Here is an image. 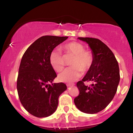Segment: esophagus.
Wrapping results in <instances>:
<instances>
[{
    "label": "esophagus",
    "mask_w": 133,
    "mask_h": 133,
    "mask_svg": "<svg viewBox=\"0 0 133 133\" xmlns=\"http://www.w3.org/2000/svg\"><path fill=\"white\" fill-rule=\"evenodd\" d=\"M66 85H67V87H69L70 86H74V85H75V84L74 83H68Z\"/></svg>",
    "instance_id": "obj_1"
}]
</instances>
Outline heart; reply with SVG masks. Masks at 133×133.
<instances>
[{"label":"heart","instance_id":"1","mask_svg":"<svg viewBox=\"0 0 133 133\" xmlns=\"http://www.w3.org/2000/svg\"><path fill=\"white\" fill-rule=\"evenodd\" d=\"M62 50L66 55L72 56L70 61V68L59 75L60 81L73 82L80 78L82 71L88 70L93 64L94 56L91 51L85 50L83 44L78 42H70L62 47ZM50 63L56 72H60L64 69L65 61L61 53L58 50H54L50 55Z\"/></svg>","mask_w":133,"mask_h":133}]
</instances>
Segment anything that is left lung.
<instances>
[{
    "label": "left lung",
    "instance_id": "8db88e82",
    "mask_svg": "<svg viewBox=\"0 0 133 133\" xmlns=\"http://www.w3.org/2000/svg\"><path fill=\"white\" fill-rule=\"evenodd\" d=\"M78 38L89 45L94 60L85 76L77 83L80 93L75 97L74 103L80 111L93 114L105 109L113 99L120 82V70L113 52L101 40ZM90 81L94 82L90 87L84 84Z\"/></svg>",
    "mask_w": 133,
    "mask_h": 133
}]
</instances>
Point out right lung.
I'll use <instances>...</instances> for the list:
<instances>
[{"label": "right lung", "mask_w": 133, "mask_h": 133, "mask_svg": "<svg viewBox=\"0 0 133 133\" xmlns=\"http://www.w3.org/2000/svg\"><path fill=\"white\" fill-rule=\"evenodd\" d=\"M68 37L42 36L28 47L22 57L17 78V91L24 109L38 118L56 111L60 95L67 89L64 83H52L57 77L50 63L53 49Z\"/></svg>", "instance_id": "obj_1"}]
</instances>
